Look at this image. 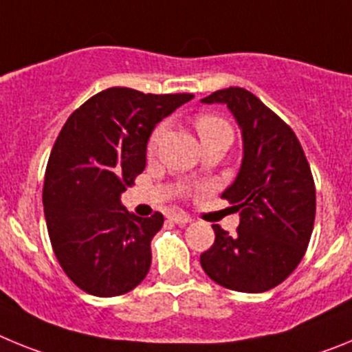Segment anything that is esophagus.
Instances as JSON below:
<instances>
[{
	"instance_id": "esophagus-1",
	"label": "esophagus",
	"mask_w": 352,
	"mask_h": 352,
	"mask_svg": "<svg viewBox=\"0 0 352 352\" xmlns=\"http://www.w3.org/2000/svg\"><path fill=\"white\" fill-rule=\"evenodd\" d=\"M169 219L173 220V222H176V223H188V222H192L190 217H188V214H185V213H173L169 217Z\"/></svg>"
}]
</instances>
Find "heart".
I'll return each mask as SVG.
<instances>
[{
  "instance_id": "heart-1",
  "label": "heart",
  "mask_w": 352,
  "mask_h": 352,
  "mask_svg": "<svg viewBox=\"0 0 352 352\" xmlns=\"http://www.w3.org/2000/svg\"><path fill=\"white\" fill-rule=\"evenodd\" d=\"M195 130H197L199 138L203 142L217 141V139H227V141L232 142V138H234V132H232L229 121L211 113H203L195 118ZM162 138H164V125H158L148 139V153H153L158 148Z\"/></svg>"
}]
</instances>
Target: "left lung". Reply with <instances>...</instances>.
Listing matches in <instances>:
<instances>
[{"instance_id":"8db88e82","label":"left lung","mask_w":352,"mask_h":352,"mask_svg":"<svg viewBox=\"0 0 352 352\" xmlns=\"http://www.w3.org/2000/svg\"><path fill=\"white\" fill-rule=\"evenodd\" d=\"M204 104H227L243 133V162L222 199L241 211L236 236L213 223L214 243L201 254L211 280L231 291L264 292L303 259L314 220L316 185L291 126L245 88L219 89Z\"/></svg>"}]
</instances>
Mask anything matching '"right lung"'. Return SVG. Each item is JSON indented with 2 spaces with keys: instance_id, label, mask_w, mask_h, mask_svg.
<instances>
[{
  "instance_id": "add662e5",
  "label": "right lung",
  "mask_w": 352,
  "mask_h": 352,
  "mask_svg": "<svg viewBox=\"0 0 352 352\" xmlns=\"http://www.w3.org/2000/svg\"><path fill=\"white\" fill-rule=\"evenodd\" d=\"M192 98L109 88L76 109L61 129L45 169L43 211L56 259L84 292L120 296L148 275L149 243L164 214L135 217L120 195L144 170L155 125Z\"/></svg>"
}]
</instances>
